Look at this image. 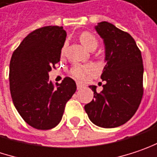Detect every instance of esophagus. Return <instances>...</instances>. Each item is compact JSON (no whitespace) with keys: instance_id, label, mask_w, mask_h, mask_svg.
Listing matches in <instances>:
<instances>
[{"instance_id":"obj_1","label":"esophagus","mask_w":157,"mask_h":157,"mask_svg":"<svg viewBox=\"0 0 157 157\" xmlns=\"http://www.w3.org/2000/svg\"><path fill=\"white\" fill-rule=\"evenodd\" d=\"M83 87V86L81 84H79V83H77V88H78V90H79V89H81Z\"/></svg>"}]
</instances>
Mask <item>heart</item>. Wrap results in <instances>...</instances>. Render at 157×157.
<instances>
[{
	"label": "heart",
	"mask_w": 157,
	"mask_h": 157,
	"mask_svg": "<svg viewBox=\"0 0 157 157\" xmlns=\"http://www.w3.org/2000/svg\"><path fill=\"white\" fill-rule=\"evenodd\" d=\"M80 41L85 47L89 51L95 49L98 45V41L95 36L89 32H84L80 35ZM65 47H63L62 52L63 53ZM95 71L94 68L90 65H82V64H75L71 70V74L74 78L78 80H84L86 76L93 74Z\"/></svg>",
	"instance_id": "1"
}]
</instances>
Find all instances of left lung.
Masks as SVG:
<instances>
[{"label": "left lung", "instance_id": "left-lung-1", "mask_svg": "<svg viewBox=\"0 0 157 157\" xmlns=\"http://www.w3.org/2000/svg\"><path fill=\"white\" fill-rule=\"evenodd\" d=\"M95 29L105 44L106 65L101 78L103 90L96 92L85 105L89 120L102 128H115L126 123L137 112L143 95V61L133 37L114 25L103 21Z\"/></svg>", "mask_w": 157, "mask_h": 157}]
</instances>
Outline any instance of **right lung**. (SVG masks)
<instances>
[{"label":"right lung","instance_id":"add662e5","mask_svg":"<svg viewBox=\"0 0 157 157\" xmlns=\"http://www.w3.org/2000/svg\"><path fill=\"white\" fill-rule=\"evenodd\" d=\"M62 27L36 29L20 43L10 59V89L13 104L23 120L36 129H50L62 120L66 103L77 86L66 77L53 86L48 72L60 62L66 40Z\"/></svg>","mask_w":157,"mask_h":157}]
</instances>
